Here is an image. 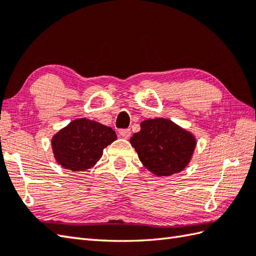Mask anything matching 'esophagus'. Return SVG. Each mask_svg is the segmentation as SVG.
Instances as JSON below:
<instances>
[{"label":"esophagus","mask_w":256,"mask_h":256,"mask_svg":"<svg viewBox=\"0 0 256 256\" xmlns=\"http://www.w3.org/2000/svg\"><path fill=\"white\" fill-rule=\"evenodd\" d=\"M118 134L124 138H128L130 136H131V130H130V128H121L118 131Z\"/></svg>","instance_id":"obj_1"}]
</instances>
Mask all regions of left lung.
<instances>
[{
  "label": "left lung",
  "instance_id": "left-lung-1",
  "mask_svg": "<svg viewBox=\"0 0 256 256\" xmlns=\"http://www.w3.org/2000/svg\"><path fill=\"white\" fill-rule=\"evenodd\" d=\"M140 160L156 176H170L188 165L196 148L192 134L170 120L153 118L140 123L131 138Z\"/></svg>",
  "mask_w": 256,
  "mask_h": 256
}]
</instances>
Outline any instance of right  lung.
<instances>
[{
	"label": "right lung",
	"instance_id": "add662e5",
	"mask_svg": "<svg viewBox=\"0 0 256 256\" xmlns=\"http://www.w3.org/2000/svg\"><path fill=\"white\" fill-rule=\"evenodd\" d=\"M116 134L111 128L91 121L78 118L60 130L52 140L56 160L67 170L79 172L89 170L101 158L103 150Z\"/></svg>",
	"mask_w": 256,
	"mask_h": 256
}]
</instances>
